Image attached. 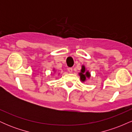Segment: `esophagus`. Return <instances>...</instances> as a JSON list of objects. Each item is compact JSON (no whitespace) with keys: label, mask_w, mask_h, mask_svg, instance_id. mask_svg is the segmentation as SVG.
<instances>
[{"label":"esophagus","mask_w":132,"mask_h":132,"mask_svg":"<svg viewBox=\"0 0 132 132\" xmlns=\"http://www.w3.org/2000/svg\"><path fill=\"white\" fill-rule=\"evenodd\" d=\"M68 71L69 72H72V68H68Z\"/></svg>","instance_id":"34e87169"}]
</instances>
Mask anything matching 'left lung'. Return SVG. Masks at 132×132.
Returning <instances> with one entry per match:
<instances>
[{"label": "left lung", "instance_id": "left-lung-1", "mask_svg": "<svg viewBox=\"0 0 132 132\" xmlns=\"http://www.w3.org/2000/svg\"><path fill=\"white\" fill-rule=\"evenodd\" d=\"M81 72L79 73L80 75V78H81V80L82 81H84L87 78H89L90 77V73L87 71L86 72L85 71V67L84 66H82V69H81Z\"/></svg>", "mask_w": 132, "mask_h": 132}]
</instances>
